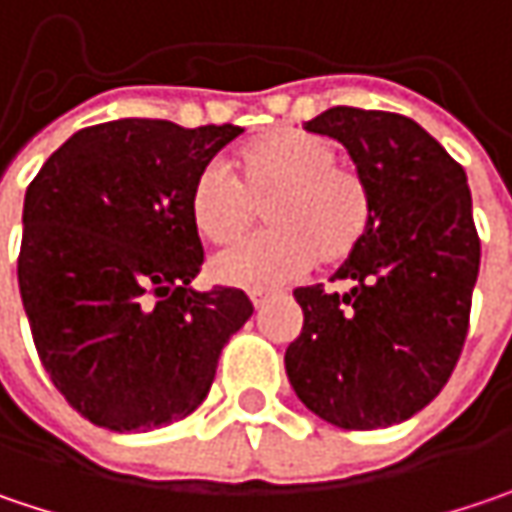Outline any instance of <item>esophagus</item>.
<instances>
[{"instance_id":"34e87169","label":"esophagus","mask_w":512,"mask_h":512,"mask_svg":"<svg viewBox=\"0 0 512 512\" xmlns=\"http://www.w3.org/2000/svg\"><path fill=\"white\" fill-rule=\"evenodd\" d=\"M269 301H272V292H252V304H255V310H263Z\"/></svg>"}]
</instances>
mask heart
<instances>
[{
    "label": "heart",
    "instance_id": "obj_1",
    "mask_svg": "<svg viewBox=\"0 0 512 512\" xmlns=\"http://www.w3.org/2000/svg\"><path fill=\"white\" fill-rule=\"evenodd\" d=\"M266 208L269 234L214 257V281L237 289H269L307 272L316 257L339 266L365 243L374 196L356 167L339 162L327 136L278 127L234 153V176L208 165L191 188V220L202 240H243Z\"/></svg>",
    "mask_w": 512,
    "mask_h": 512
}]
</instances>
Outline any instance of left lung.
Listing matches in <instances>:
<instances>
[{"label": "left lung", "mask_w": 512, "mask_h": 512, "mask_svg": "<svg viewBox=\"0 0 512 512\" xmlns=\"http://www.w3.org/2000/svg\"><path fill=\"white\" fill-rule=\"evenodd\" d=\"M304 130L345 144L374 196V223L333 275L347 292H292L304 327L286 347V376L321 420L385 429L429 406L464 350L481 263L466 173L397 112L333 106Z\"/></svg>", "instance_id": "obj_1"}]
</instances>
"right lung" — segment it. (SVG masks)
<instances>
[{
    "label": "right lung",
    "mask_w": 512,
    "mask_h": 512,
    "mask_svg": "<svg viewBox=\"0 0 512 512\" xmlns=\"http://www.w3.org/2000/svg\"><path fill=\"white\" fill-rule=\"evenodd\" d=\"M240 133L106 121L57 147L28 185L22 307L54 388L89 423L150 432L188 417L255 313L243 289H191L205 257L191 188Z\"/></svg>",
    "instance_id": "right-lung-1"
}]
</instances>
